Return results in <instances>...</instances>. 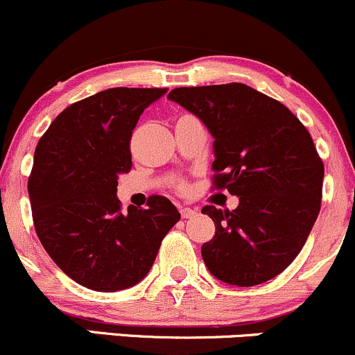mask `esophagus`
Listing matches in <instances>:
<instances>
[{"label":"esophagus","instance_id":"1","mask_svg":"<svg viewBox=\"0 0 355 355\" xmlns=\"http://www.w3.org/2000/svg\"><path fill=\"white\" fill-rule=\"evenodd\" d=\"M180 214L184 219H190V217L197 216V209H192V207H182L180 209Z\"/></svg>","mask_w":355,"mask_h":355}]
</instances>
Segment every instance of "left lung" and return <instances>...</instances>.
Returning a JSON list of instances; mask_svg holds the SVG:
<instances>
[{
	"mask_svg": "<svg viewBox=\"0 0 355 355\" xmlns=\"http://www.w3.org/2000/svg\"><path fill=\"white\" fill-rule=\"evenodd\" d=\"M168 97L214 136L212 189L239 197L234 210L202 209L216 224L202 246L205 266L236 286L275 278L302 251L320 212L323 162L309 130L246 84L178 87Z\"/></svg>",
	"mask_w": 355,
	"mask_h": 355,
	"instance_id": "left-lung-1",
	"label": "left lung"
}]
</instances>
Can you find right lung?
Returning <instances> with one entry per match:
<instances>
[{"mask_svg":"<svg viewBox=\"0 0 355 355\" xmlns=\"http://www.w3.org/2000/svg\"><path fill=\"white\" fill-rule=\"evenodd\" d=\"M166 89L114 87L65 107L35 150L28 178L35 231L73 282L118 291L148 275L166 232L180 220L162 196L121 209L118 175L131 170V136Z\"/></svg>","mask_w":355,"mask_h":355,"instance_id":"right-lung-1","label":"right lung"}]
</instances>
